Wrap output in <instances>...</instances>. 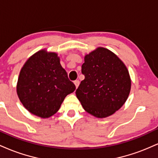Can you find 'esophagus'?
Returning a JSON list of instances; mask_svg holds the SVG:
<instances>
[{
  "mask_svg": "<svg viewBox=\"0 0 158 158\" xmlns=\"http://www.w3.org/2000/svg\"><path fill=\"white\" fill-rule=\"evenodd\" d=\"M74 85H75V86H76V88H78V86H79V80H76V81H74Z\"/></svg>",
  "mask_w": 158,
  "mask_h": 158,
  "instance_id": "34e87169",
  "label": "esophagus"
}]
</instances>
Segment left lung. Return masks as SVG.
Wrapping results in <instances>:
<instances>
[{"mask_svg": "<svg viewBox=\"0 0 158 158\" xmlns=\"http://www.w3.org/2000/svg\"><path fill=\"white\" fill-rule=\"evenodd\" d=\"M85 79L76 90L83 108L94 117L104 118L122 107L131 90L126 65L114 52L98 48L85 56L81 65Z\"/></svg>", "mask_w": 158, "mask_h": 158, "instance_id": "1", "label": "left lung"}]
</instances>
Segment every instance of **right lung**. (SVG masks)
<instances>
[{"instance_id": "right-lung-1", "label": "right lung", "mask_w": 158, "mask_h": 158, "mask_svg": "<svg viewBox=\"0 0 158 158\" xmlns=\"http://www.w3.org/2000/svg\"><path fill=\"white\" fill-rule=\"evenodd\" d=\"M75 85L60 64L56 52L41 50L28 59L20 72L17 94L23 106L41 118L55 114Z\"/></svg>"}]
</instances>
